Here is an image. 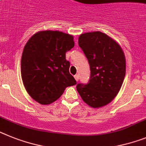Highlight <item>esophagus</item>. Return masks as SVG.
Here are the masks:
<instances>
[{
  "label": "esophagus",
  "instance_id": "34e87169",
  "mask_svg": "<svg viewBox=\"0 0 146 146\" xmlns=\"http://www.w3.org/2000/svg\"><path fill=\"white\" fill-rule=\"evenodd\" d=\"M74 79L76 80V81H78V80H79V75H78V74L74 75Z\"/></svg>",
  "mask_w": 146,
  "mask_h": 146
}]
</instances>
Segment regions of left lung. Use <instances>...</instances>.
I'll return each mask as SVG.
<instances>
[{
  "instance_id": "8db88e82",
  "label": "left lung",
  "mask_w": 146,
  "mask_h": 146,
  "mask_svg": "<svg viewBox=\"0 0 146 146\" xmlns=\"http://www.w3.org/2000/svg\"><path fill=\"white\" fill-rule=\"evenodd\" d=\"M78 44L88 60L91 76L86 85L78 83L77 91L87 105L100 108L120 90L125 75V54L114 39L101 32L81 34Z\"/></svg>"
}]
</instances>
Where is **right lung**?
Listing matches in <instances>:
<instances>
[{"instance_id": "right-lung-1", "label": "right lung", "mask_w": 146, "mask_h": 146, "mask_svg": "<svg viewBox=\"0 0 146 146\" xmlns=\"http://www.w3.org/2000/svg\"><path fill=\"white\" fill-rule=\"evenodd\" d=\"M74 46V37L59 31H40L27 41L21 58V78L28 94L37 103L48 105L66 87L77 84L66 59V52Z\"/></svg>"}]
</instances>
